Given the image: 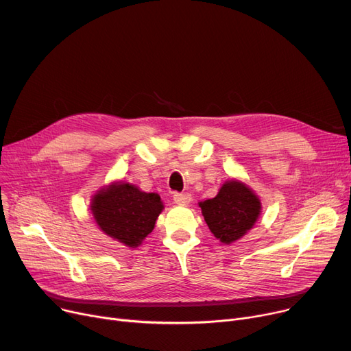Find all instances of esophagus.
Listing matches in <instances>:
<instances>
[{
    "label": "esophagus",
    "mask_w": 351,
    "mask_h": 351,
    "mask_svg": "<svg viewBox=\"0 0 351 351\" xmlns=\"http://www.w3.org/2000/svg\"><path fill=\"white\" fill-rule=\"evenodd\" d=\"M173 200H175L176 205L185 206V205H189V204H191L192 196H191L189 193H175V195H173Z\"/></svg>",
    "instance_id": "1"
}]
</instances>
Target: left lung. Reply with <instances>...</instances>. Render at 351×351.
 Listing matches in <instances>:
<instances>
[{
  "label": "left lung",
  "mask_w": 351,
  "mask_h": 351,
  "mask_svg": "<svg viewBox=\"0 0 351 351\" xmlns=\"http://www.w3.org/2000/svg\"><path fill=\"white\" fill-rule=\"evenodd\" d=\"M199 208L213 236L225 245L243 237L262 212L259 196L237 179L226 180L215 197L199 202Z\"/></svg>",
  "instance_id": "1"
}]
</instances>
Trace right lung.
I'll list each match as a JSON object with an SVG mask.
<instances>
[{"mask_svg":"<svg viewBox=\"0 0 351 351\" xmlns=\"http://www.w3.org/2000/svg\"><path fill=\"white\" fill-rule=\"evenodd\" d=\"M162 210L163 202L158 193H146L123 180L101 188L90 199V212L98 228L132 249L154 230Z\"/></svg>","mask_w":351,"mask_h":351,"instance_id":"add662e5","label":"right lung"}]
</instances>
